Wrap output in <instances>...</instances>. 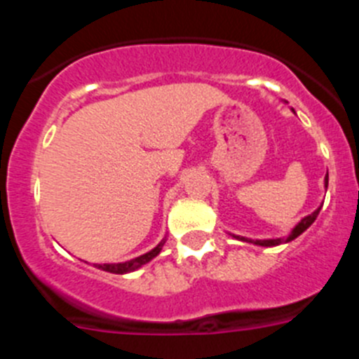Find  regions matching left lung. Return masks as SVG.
Segmentation results:
<instances>
[{
	"label": "left lung",
	"mask_w": 359,
	"mask_h": 359,
	"mask_svg": "<svg viewBox=\"0 0 359 359\" xmlns=\"http://www.w3.org/2000/svg\"><path fill=\"white\" fill-rule=\"evenodd\" d=\"M327 185H329V174H325V187ZM320 208L322 207L316 208V210L313 212L311 215H306V217H304L302 221H300V223H298L293 230H291V233L286 237V239H262V241L255 239V241H252V239H246V237H239V236H233V237H237V239H241V241H246V243H253V244H257V246H266V248H269V246H278V244H282V243H290V241L297 239L300 233H304V231H306L311 224L315 223V219L318 217V214H320Z\"/></svg>",
	"instance_id": "8db88e82"
}]
</instances>
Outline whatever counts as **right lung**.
Returning <instances> with one entry per match:
<instances>
[{"label": "right lung", "instance_id": "right-lung-1", "mask_svg": "<svg viewBox=\"0 0 359 359\" xmlns=\"http://www.w3.org/2000/svg\"><path fill=\"white\" fill-rule=\"evenodd\" d=\"M165 241L167 239H161V243L158 244L156 248H152L151 252L144 253V255H140V257H136V259H131V261L118 262V264H97V268L102 269V271H109V273H116V275L131 273V271H135V269L142 268V266L147 264L149 261H152V259H154V257L161 252Z\"/></svg>", "mask_w": 359, "mask_h": 359}]
</instances>
